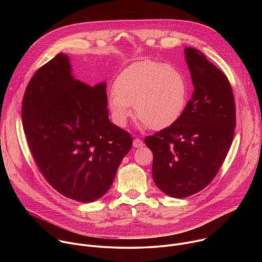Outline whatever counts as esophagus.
<instances>
[{
	"label": "esophagus",
	"mask_w": 262,
	"mask_h": 262,
	"mask_svg": "<svg viewBox=\"0 0 262 262\" xmlns=\"http://www.w3.org/2000/svg\"><path fill=\"white\" fill-rule=\"evenodd\" d=\"M133 146L134 147H136V148H139V147H143L144 146V143H143V141L142 140H140V139H135L134 140V142H133Z\"/></svg>",
	"instance_id": "obj_1"
}]
</instances>
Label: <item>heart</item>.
I'll list each match as a JSON object with an SVG mask.
<instances>
[{
	"mask_svg": "<svg viewBox=\"0 0 262 262\" xmlns=\"http://www.w3.org/2000/svg\"><path fill=\"white\" fill-rule=\"evenodd\" d=\"M188 91V83L176 67L152 60L138 61L116 78L108 107L118 126L126 125L135 105L138 118L146 126L162 130L182 115Z\"/></svg>",
	"mask_w": 262,
	"mask_h": 262,
	"instance_id": "obj_1",
	"label": "heart"
}]
</instances>
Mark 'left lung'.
Returning a JSON list of instances; mask_svg holds the SVG:
<instances>
[{
  "label": "left lung",
  "mask_w": 262,
  "mask_h": 262,
  "mask_svg": "<svg viewBox=\"0 0 262 262\" xmlns=\"http://www.w3.org/2000/svg\"><path fill=\"white\" fill-rule=\"evenodd\" d=\"M194 85L192 98L170 127L145 138L154 154L152 177L168 196L194 195L214 178L231 146L236 125L231 85L204 54L184 49Z\"/></svg>",
  "instance_id": "1"
}]
</instances>
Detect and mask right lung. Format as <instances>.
<instances>
[{
	"instance_id": "add662e5",
	"label": "right lung",
	"mask_w": 262,
	"mask_h": 262,
	"mask_svg": "<svg viewBox=\"0 0 262 262\" xmlns=\"http://www.w3.org/2000/svg\"><path fill=\"white\" fill-rule=\"evenodd\" d=\"M105 88L74 79L68 56L60 53L36 71L21 103L34 161L56 191L80 202L108 191L133 145L130 135L108 120Z\"/></svg>"
}]
</instances>
